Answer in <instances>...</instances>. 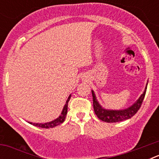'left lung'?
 <instances>
[{
	"label": "left lung",
	"mask_w": 159,
	"mask_h": 159,
	"mask_svg": "<svg viewBox=\"0 0 159 159\" xmlns=\"http://www.w3.org/2000/svg\"><path fill=\"white\" fill-rule=\"evenodd\" d=\"M147 85L144 92L139 97V99H138L131 107L127 109H125V110L120 111H108L101 107L99 102H97L94 92L92 91V97H93V107L95 115L100 120L106 122V123H117V122L123 121V120L130 119L132 116H134L141 107V105L143 103L144 97H145L146 92H147Z\"/></svg>",
	"instance_id": "obj_1"
}]
</instances>
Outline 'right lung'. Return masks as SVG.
Wrapping results in <instances>:
<instances>
[{"label": "right lung", "instance_id": "right-lung-1", "mask_svg": "<svg viewBox=\"0 0 159 159\" xmlns=\"http://www.w3.org/2000/svg\"><path fill=\"white\" fill-rule=\"evenodd\" d=\"M70 98H71V95H69L67 102H66V104L65 106H64V109H63L62 113H61V115H60L57 119H55V120H53V121L50 122V123H30L32 125H34V126H36V127H41V128H52V127H57V126H58V125L61 124V123L64 121L66 116H67V102H68V101L70 100Z\"/></svg>", "mask_w": 159, "mask_h": 159}]
</instances>
